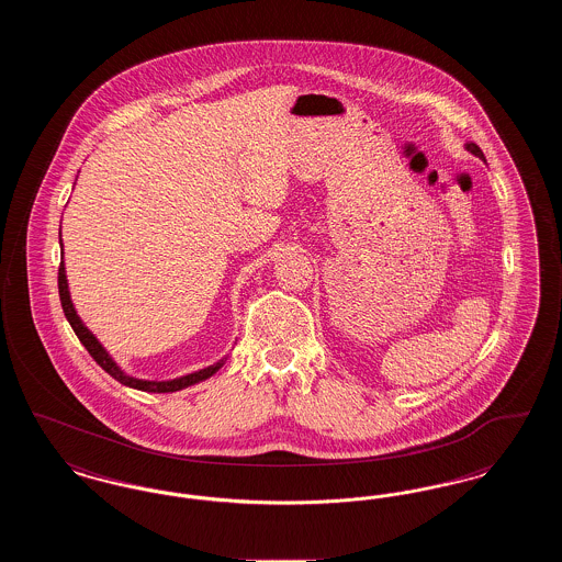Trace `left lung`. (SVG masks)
I'll return each instance as SVG.
<instances>
[{
  "label": "left lung",
  "mask_w": 562,
  "mask_h": 562,
  "mask_svg": "<svg viewBox=\"0 0 562 562\" xmlns=\"http://www.w3.org/2000/svg\"><path fill=\"white\" fill-rule=\"evenodd\" d=\"M465 149H468V151H470V154H474V156H479V158H481V160H484V154H482V149H481V147H479V145H476V143H468V145H465Z\"/></svg>",
  "instance_id": "obj_1"
}]
</instances>
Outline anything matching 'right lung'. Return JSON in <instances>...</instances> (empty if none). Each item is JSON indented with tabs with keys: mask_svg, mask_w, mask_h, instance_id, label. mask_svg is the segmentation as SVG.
Masks as SVG:
<instances>
[{
	"mask_svg": "<svg viewBox=\"0 0 562 562\" xmlns=\"http://www.w3.org/2000/svg\"><path fill=\"white\" fill-rule=\"evenodd\" d=\"M58 294H60L63 312H65L69 324H71L74 333L78 335L81 346L88 349V353L97 360V364H99L105 373L111 374V376H113L115 381H120L122 385H128V387H134V390H143V392H154V394L179 392V390H183V387H189V385H193V383H200V381L213 376V374L223 367V362H225V360H218L213 367H206V369H202V371H195V373H189L186 374V376H177V379H170V381H145V379L131 376V374L124 373V371L113 362V358H111L108 351H105V348L99 344V339H97V337L83 326V322L80 321V316H78V312H76V307H74V303H71V296H69V286H67V276H65V263H63V261H60V266H58Z\"/></svg>",
	"mask_w": 562,
	"mask_h": 562,
	"instance_id": "1",
	"label": "right lung"
}]
</instances>
